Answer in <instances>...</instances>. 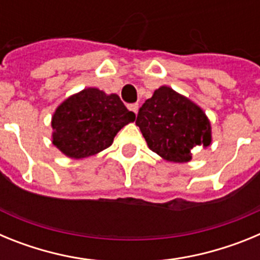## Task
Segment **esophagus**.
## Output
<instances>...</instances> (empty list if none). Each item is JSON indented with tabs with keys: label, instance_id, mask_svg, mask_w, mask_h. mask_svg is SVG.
<instances>
[{
	"label": "esophagus",
	"instance_id": "1",
	"mask_svg": "<svg viewBox=\"0 0 260 260\" xmlns=\"http://www.w3.org/2000/svg\"><path fill=\"white\" fill-rule=\"evenodd\" d=\"M128 108H130V110H133L135 114L138 113V109H139V105L138 104H132V105H128Z\"/></svg>",
	"mask_w": 260,
	"mask_h": 260
}]
</instances>
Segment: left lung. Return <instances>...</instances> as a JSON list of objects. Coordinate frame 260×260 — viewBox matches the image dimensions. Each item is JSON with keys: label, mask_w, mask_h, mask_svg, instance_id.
<instances>
[{"label": "left lung", "mask_w": 260, "mask_h": 260, "mask_svg": "<svg viewBox=\"0 0 260 260\" xmlns=\"http://www.w3.org/2000/svg\"><path fill=\"white\" fill-rule=\"evenodd\" d=\"M135 123L150 150L169 161H189L192 148L211 144L210 121L203 110L167 86L143 103Z\"/></svg>", "instance_id": "left-lung-1"}]
</instances>
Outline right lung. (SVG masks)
Returning a JSON list of instances; mask_svg holds the SVG:
<instances>
[{
  "label": "right lung",
  "mask_w": 260,
  "mask_h": 260,
  "mask_svg": "<svg viewBox=\"0 0 260 260\" xmlns=\"http://www.w3.org/2000/svg\"><path fill=\"white\" fill-rule=\"evenodd\" d=\"M134 119V112L118 95L86 88L65 100L53 114V144L69 157H88L108 148L117 133Z\"/></svg>",
  "instance_id": "right-lung-1"
}]
</instances>
